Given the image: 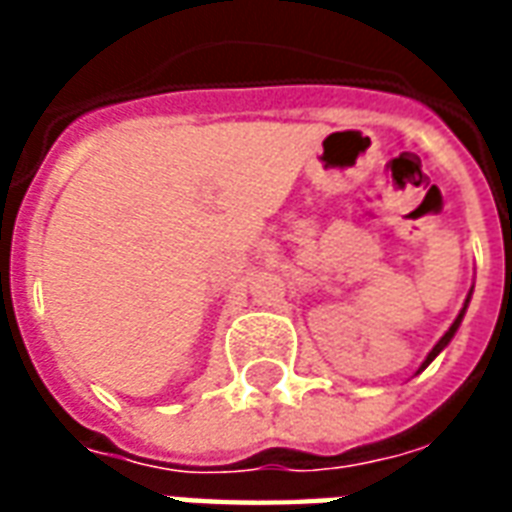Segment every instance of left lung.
Returning <instances> with one entry per match:
<instances>
[{"label":"left lung","mask_w":512,"mask_h":512,"mask_svg":"<svg viewBox=\"0 0 512 512\" xmlns=\"http://www.w3.org/2000/svg\"><path fill=\"white\" fill-rule=\"evenodd\" d=\"M469 296H472V293H469ZM466 304H469V299H466ZM466 304H463V310H461V315H458V318H455V323H452V326H450V332L444 334V337H441L439 343L433 345V351H430V354H428V359H425V365H422V367H428V365H430V362H433V359H436V354H439L441 348H444V345L450 343V340H452V334L458 332V326H461V321H463V312H466ZM422 367H419V370H422Z\"/></svg>","instance_id":"left-lung-1"}]
</instances>
